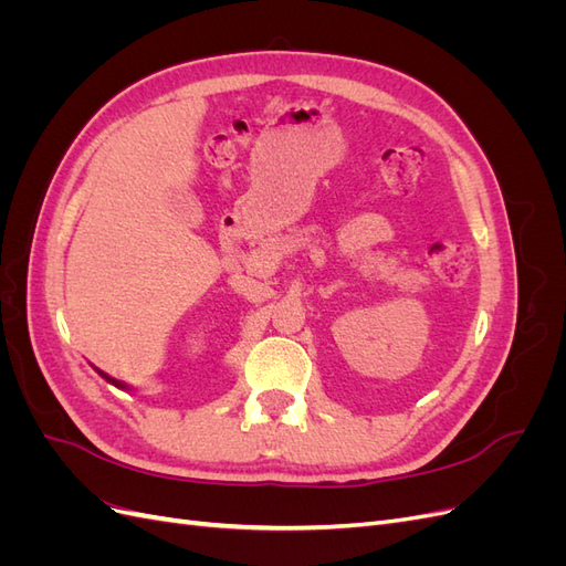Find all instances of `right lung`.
<instances>
[{
	"label": "right lung",
	"mask_w": 566,
	"mask_h": 566,
	"mask_svg": "<svg viewBox=\"0 0 566 566\" xmlns=\"http://www.w3.org/2000/svg\"><path fill=\"white\" fill-rule=\"evenodd\" d=\"M98 373H101V370H98ZM101 378H106V380H108V382H111V385H115V387H123V389H125V385H123V382H117V380H113V378H108V375H106V373H101Z\"/></svg>",
	"instance_id": "right-lung-1"
}]
</instances>
